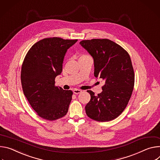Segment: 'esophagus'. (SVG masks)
<instances>
[{"mask_svg":"<svg viewBox=\"0 0 160 160\" xmlns=\"http://www.w3.org/2000/svg\"><path fill=\"white\" fill-rule=\"evenodd\" d=\"M73 92L74 94H79L82 92V90H78V89H74L73 90Z\"/></svg>","mask_w":160,"mask_h":160,"instance_id":"34e87169","label":"esophagus"}]
</instances>
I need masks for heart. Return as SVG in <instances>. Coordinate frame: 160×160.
<instances>
[{
	"instance_id": "b5f03b06",
	"label": "heart",
	"mask_w": 160,
	"mask_h": 160,
	"mask_svg": "<svg viewBox=\"0 0 160 160\" xmlns=\"http://www.w3.org/2000/svg\"><path fill=\"white\" fill-rule=\"evenodd\" d=\"M89 57H90L87 55H82L80 56L79 60H80V59H82V58H89Z\"/></svg>"
}]
</instances>
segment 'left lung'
<instances>
[{"instance_id":"left-lung-1","label":"left lung","mask_w":160,"mask_h":160,"mask_svg":"<svg viewBox=\"0 0 160 160\" xmlns=\"http://www.w3.org/2000/svg\"><path fill=\"white\" fill-rule=\"evenodd\" d=\"M94 60V76L105 81L102 93L88 90L91 99L85 111L90 118L109 121L126 108L133 90L135 75L130 57L121 46L108 39L83 40L79 43Z\"/></svg>"}]
</instances>
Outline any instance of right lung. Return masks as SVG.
Returning <instances> with one entry per match:
<instances>
[{"mask_svg": "<svg viewBox=\"0 0 160 160\" xmlns=\"http://www.w3.org/2000/svg\"><path fill=\"white\" fill-rule=\"evenodd\" d=\"M77 41L45 38L34 44L24 58L21 70L23 93L32 109L44 119L56 120L68 112L73 93L55 86V79L62 73L67 49Z\"/></svg>", "mask_w": 160, "mask_h": 160, "instance_id": "right-lung-1", "label": "right lung"}]
</instances>
